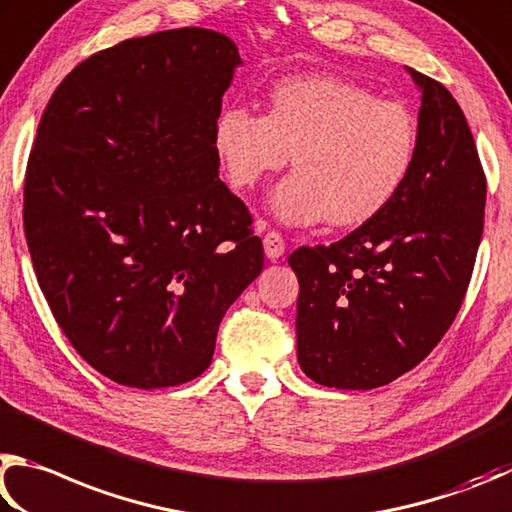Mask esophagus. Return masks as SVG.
<instances>
[{
    "label": "esophagus",
    "instance_id": "34e87169",
    "mask_svg": "<svg viewBox=\"0 0 512 512\" xmlns=\"http://www.w3.org/2000/svg\"><path fill=\"white\" fill-rule=\"evenodd\" d=\"M263 247H265V256L270 261H279V258L285 254V240L279 231H267L263 236Z\"/></svg>",
    "mask_w": 512,
    "mask_h": 512
}]
</instances>
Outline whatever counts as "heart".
<instances>
[{
  "label": "heart",
  "instance_id": "1",
  "mask_svg": "<svg viewBox=\"0 0 512 512\" xmlns=\"http://www.w3.org/2000/svg\"><path fill=\"white\" fill-rule=\"evenodd\" d=\"M213 152L233 188H254L279 173L272 213L290 227L321 218L353 229L371 222L402 193L420 155V128L407 105L335 74L274 83L265 114L229 105L211 132Z\"/></svg>",
  "mask_w": 512,
  "mask_h": 512
}]
</instances>
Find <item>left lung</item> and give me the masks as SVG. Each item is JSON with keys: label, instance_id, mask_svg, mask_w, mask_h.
<instances>
[{"label": "left lung", "instance_id": "1", "mask_svg": "<svg viewBox=\"0 0 512 512\" xmlns=\"http://www.w3.org/2000/svg\"><path fill=\"white\" fill-rule=\"evenodd\" d=\"M420 87V155L402 193L378 218L333 245L299 247L297 357L335 389H378L441 342L468 292L486 206L474 137L438 80Z\"/></svg>", "mask_w": 512, "mask_h": 512}]
</instances>
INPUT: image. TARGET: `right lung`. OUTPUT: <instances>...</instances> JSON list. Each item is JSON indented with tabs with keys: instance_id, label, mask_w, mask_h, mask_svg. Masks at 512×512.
I'll list each match as a JSON object with an SVG mask.
<instances>
[{
	"instance_id": "1",
	"label": "right lung",
	"mask_w": 512,
	"mask_h": 512,
	"mask_svg": "<svg viewBox=\"0 0 512 512\" xmlns=\"http://www.w3.org/2000/svg\"><path fill=\"white\" fill-rule=\"evenodd\" d=\"M240 62L197 26L123 40L67 74L40 119L24 179L33 270L76 353L123 387L202 375L263 270L211 143Z\"/></svg>"
}]
</instances>
